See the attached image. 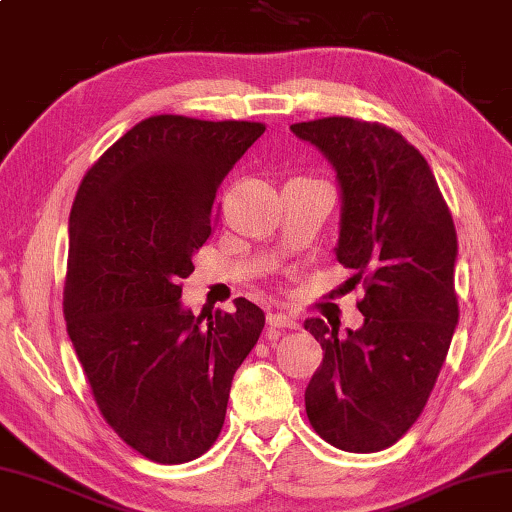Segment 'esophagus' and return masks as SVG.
Listing matches in <instances>:
<instances>
[{
	"label": "esophagus",
	"instance_id": "obj_1",
	"mask_svg": "<svg viewBox=\"0 0 512 512\" xmlns=\"http://www.w3.org/2000/svg\"><path fill=\"white\" fill-rule=\"evenodd\" d=\"M268 324L275 329H297L300 322H297L291 313H271L268 315Z\"/></svg>",
	"mask_w": 512,
	"mask_h": 512
}]
</instances>
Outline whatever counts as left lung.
Listing matches in <instances>:
<instances>
[{
    "mask_svg": "<svg viewBox=\"0 0 512 512\" xmlns=\"http://www.w3.org/2000/svg\"><path fill=\"white\" fill-rule=\"evenodd\" d=\"M291 129L336 170V257L365 286L360 329L338 336L320 318L304 322L324 351L306 416L336 448L378 452L416 423L448 356L459 322L457 230L430 165L392 127L331 116Z\"/></svg>",
    "mask_w": 512,
    "mask_h": 512,
    "instance_id": "8db88e82",
    "label": "left lung"
}]
</instances>
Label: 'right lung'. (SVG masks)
<instances>
[{
	"label": "right lung",
	"mask_w": 512,
	"mask_h": 512,
	"mask_svg": "<svg viewBox=\"0 0 512 512\" xmlns=\"http://www.w3.org/2000/svg\"><path fill=\"white\" fill-rule=\"evenodd\" d=\"M266 125L152 116L82 179L69 217L64 320L91 394L120 439L156 463H185L224 427L232 376L264 311L194 315L181 280L212 232L217 190Z\"/></svg>",
	"instance_id": "add662e5"
}]
</instances>
